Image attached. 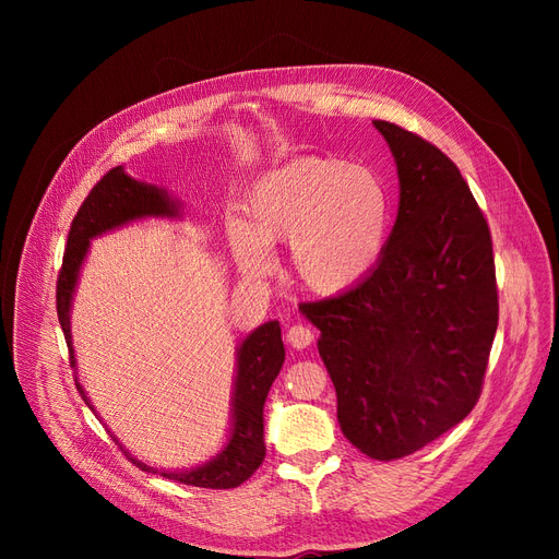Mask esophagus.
<instances>
[{
    "label": "esophagus",
    "mask_w": 559,
    "mask_h": 559,
    "mask_svg": "<svg viewBox=\"0 0 559 559\" xmlns=\"http://www.w3.org/2000/svg\"><path fill=\"white\" fill-rule=\"evenodd\" d=\"M285 337H287V344L292 348H308L312 344V340H314V333L308 326H304V324H295V326L287 329Z\"/></svg>",
    "instance_id": "esophagus-1"
}]
</instances>
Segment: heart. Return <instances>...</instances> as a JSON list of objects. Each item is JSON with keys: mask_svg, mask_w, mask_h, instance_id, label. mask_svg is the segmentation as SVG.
Instances as JSON below:
<instances>
[{"mask_svg": "<svg viewBox=\"0 0 559 559\" xmlns=\"http://www.w3.org/2000/svg\"><path fill=\"white\" fill-rule=\"evenodd\" d=\"M390 233V197L378 176L340 158H301L270 171L247 201V222L230 224V247L251 276L276 267L289 242V270L319 297L354 289L376 267Z\"/></svg>", "mask_w": 559, "mask_h": 559, "instance_id": "heart-1", "label": "heart"}]
</instances>
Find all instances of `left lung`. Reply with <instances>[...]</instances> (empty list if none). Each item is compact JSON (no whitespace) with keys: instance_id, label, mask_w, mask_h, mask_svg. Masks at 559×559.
Instances as JSON below:
<instances>
[{"instance_id":"1","label":"left lung","mask_w":559,"mask_h":559,"mask_svg":"<svg viewBox=\"0 0 559 559\" xmlns=\"http://www.w3.org/2000/svg\"><path fill=\"white\" fill-rule=\"evenodd\" d=\"M399 171V215L376 267L344 295L301 304L337 392V421L373 460H399L480 399L498 326L487 219L455 163L373 120Z\"/></svg>"}]
</instances>
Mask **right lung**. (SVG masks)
<instances>
[{"instance_id": "right-lung-1", "label": "right lung", "mask_w": 559, "mask_h": 559, "mask_svg": "<svg viewBox=\"0 0 559 559\" xmlns=\"http://www.w3.org/2000/svg\"><path fill=\"white\" fill-rule=\"evenodd\" d=\"M181 203L174 201L167 190L146 186L142 181L131 179L122 167H112L104 179L91 190L81 203L76 217L72 219L68 247L63 255V267L58 272L56 281V310L61 329L66 333V342L70 348V365L76 367L74 348H72V331H70V310L74 289L79 281L81 264L85 260L91 240L106 230L120 228L129 222L144 219V217H179ZM285 360V348L281 340L278 321H267V324L251 331L242 344L238 346V369H235L233 380V401H230V435L226 447L201 466L186 468V472H158L154 466H146L144 462L127 457L140 466L142 472L160 474L167 480L183 483L192 487L205 489H233L242 485L247 478L253 476L255 468L262 464L264 457V426H262V407L264 399L270 394V388L276 380ZM76 390L85 405L95 409L91 399L85 396L83 388L79 385V378L74 380ZM117 442V439H115Z\"/></svg>"}]
</instances>
